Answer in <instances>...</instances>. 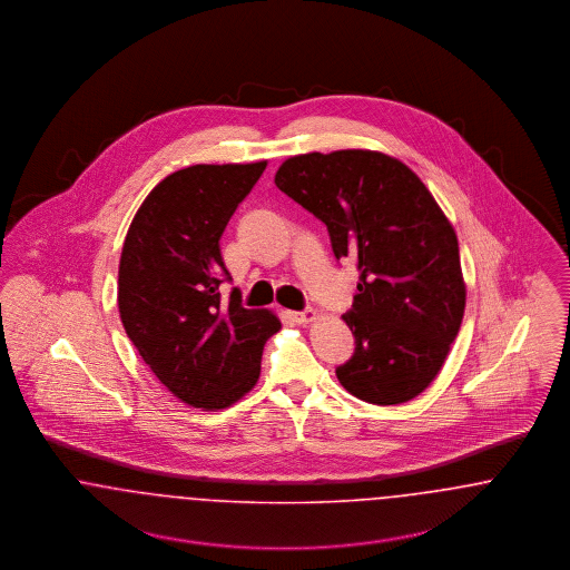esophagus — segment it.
<instances>
[{
    "label": "esophagus",
    "mask_w": 570,
    "mask_h": 570,
    "mask_svg": "<svg viewBox=\"0 0 570 570\" xmlns=\"http://www.w3.org/2000/svg\"><path fill=\"white\" fill-rule=\"evenodd\" d=\"M288 318L297 325H309L312 321H316V312L314 309H305V312H288Z\"/></svg>",
    "instance_id": "esophagus-1"
}]
</instances>
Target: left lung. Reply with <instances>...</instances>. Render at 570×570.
Masks as SVG:
<instances>
[{
    "instance_id": "left-lung-1",
    "label": "left lung",
    "mask_w": 570,
    "mask_h": 570,
    "mask_svg": "<svg viewBox=\"0 0 570 570\" xmlns=\"http://www.w3.org/2000/svg\"><path fill=\"white\" fill-rule=\"evenodd\" d=\"M275 186L325 222L337 261L356 263L344 314L354 353L335 370L342 386L376 406L421 395L465 309L458 235L432 191L406 164L370 149L293 156Z\"/></svg>"
}]
</instances>
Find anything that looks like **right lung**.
Here are the masks:
<instances>
[{
  "mask_svg": "<svg viewBox=\"0 0 570 570\" xmlns=\"http://www.w3.org/2000/svg\"><path fill=\"white\" fill-rule=\"evenodd\" d=\"M267 160L194 164L147 194L128 228L121 258L119 316L156 379L184 404L222 410L261 376L263 348L282 328L269 309H245L219 239Z\"/></svg>",
  "mask_w": 570,
  "mask_h": 570,
  "instance_id": "1",
  "label": "right lung"
}]
</instances>
